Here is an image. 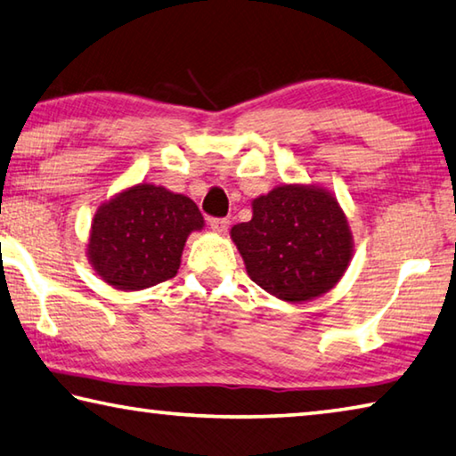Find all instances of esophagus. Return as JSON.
Returning <instances> with one entry per match:
<instances>
[{
    "instance_id": "1",
    "label": "esophagus",
    "mask_w": 456,
    "mask_h": 456,
    "mask_svg": "<svg viewBox=\"0 0 456 456\" xmlns=\"http://www.w3.org/2000/svg\"><path fill=\"white\" fill-rule=\"evenodd\" d=\"M229 219H208V225H211V229L216 231V233H225L229 229Z\"/></svg>"
}]
</instances>
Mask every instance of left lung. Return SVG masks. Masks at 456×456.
Segmentation results:
<instances>
[{
    "label": "left lung",
    "mask_w": 456,
    "mask_h": 456,
    "mask_svg": "<svg viewBox=\"0 0 456 456\" xmlns=\"http://www.w3.org/2000/svg\"><path fill=\"white\" fill-rule=\"evenodd\" d=\"M251 221L231 227V240L259 288L302 305L338 284L353 257V233L335 194L280 184L251 200Z\"/></svg>",
    "instance_id": "obj_1"
}]
</instances>
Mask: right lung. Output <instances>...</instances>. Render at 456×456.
<instances>
[{"instance_id":"add662e5","label":"right lung","mask_w":456,"mask_h":456,"mask_svg":"<svg viewBox=\"0 0 456 456\" xmlns=\"http://www.w3.org/2000/svg\"><path fill=\"white\" fill-rule=\"evenodd\" d=\"M202 227L205 219L194 200L140 183L97 208L86 257L115 290H143L176 276L186 240Z\"/></svg>"}]
</instances>
